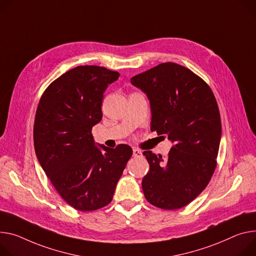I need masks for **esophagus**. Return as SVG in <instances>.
I'll return each instance as SVG.
<instances>
[{"label":"esophagus","mask_w":256,"mask_h":256,"mask_svg":"<svg viewBox=\"0 0 256 256\" xmlns=\"http://www.w3.org/2000/svg\"><path fill=\"white\" fill-rule=\"evenodd\" d=\"M132 156H134V157H142V156H143V153H142V151H140V150L134 149V150H132Z\"/></svg>","instance_id":"34e87169"}]
</instances>
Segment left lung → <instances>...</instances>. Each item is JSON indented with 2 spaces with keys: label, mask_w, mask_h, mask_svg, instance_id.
Wrapping results in <instances>:
<instances>
[{
  "label": "left lung",
  "mask_w": 256,
  "mask_h": 256,
  "mask_svg": "<svg viewBox=\"0 0 256 256\" xmlns=\"http://www.w3.org/2000/svg\"><path fill=\"white\" fill-rule=\"evenodd\" d=\"M130 82L149 99L151 130L172 143L166 158L143 152L150 166L142 180L144 195L158 208H182L206 188L216 166L222 124L216 97L202 78L172 62Z\"/></svg>",
  "instance_id": "left-lung-1"
}]
</instances>
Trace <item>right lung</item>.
Here are the masks:
<instances>
[{
  "mask_svg": "<svg viewBox=\"0 0 256 256\" xmlns=\"http://www.w3.org/2000/svg\"><path fill=\"white\" fill-rule=\"evenodd\" d=\"M120 74L78 66L54 80L40 100L34 126L38 160L59 195L74 208L92 212L109 204L132 150L97 146L92 128L102 120L107 86Z\"/></svg>",
  "mask_w": 256,
  "mask_h": 256,
  "instance_id": "1",
  "label": "right lung"
}]
</instances>
